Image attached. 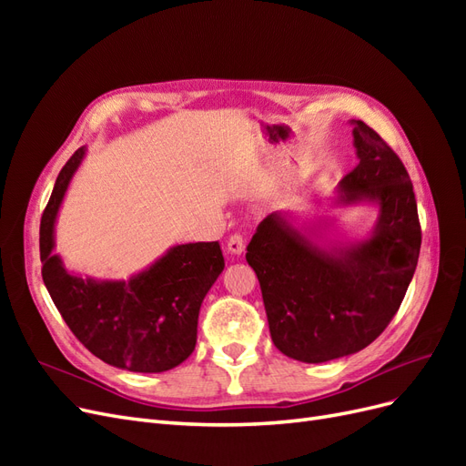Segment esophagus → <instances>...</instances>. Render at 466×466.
Instances as JSON below:
<instances>
[{
    "mask_svg": "<svg viewBox=\"0 0 466 466\" xmlns=\"http://www.w3.org/2000/svg\"><path fill=\"white\" fill-rule=\"evenodd\" d=\"M228 250L231 255H241L245 250V237L241 233H233L228 241Z\"/></svg>",
    "mask_w": 466,
    "mask_h": 466,
    "instance_id": "1",
    "label": "esophagus"
}]
</instances>
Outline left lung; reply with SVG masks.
Masks as SVG:
<instances>
[{"instance_id": "8db88e82", "label": "left lung", "mask_w": 466, "mask_h": 466, "mask_svg": "<svg viewBox=\"0 0 466 466\" xmlns=\"http://www.w3.org/2000/svg\"><path fill=\"white\" fill-rule=\"evenodd\" d=\"M354 126L360 163L340 180V190L346 204H379L370 241L329 252L272 214L247 247L272 342L305 363L370 346L397 315L418 264L421 228L412 180L383 137L361 120Z\"/></svg>"}]
</instances>
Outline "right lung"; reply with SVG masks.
Returning <instances> with one entry per match:
<instances>
[{"label": "right lung", "mask_w": 466, "mask_h": 466, "mask_svg": "<svg viewBox=\"0 0 466 466\" xmlns=\"http://www.w3.org/2000/svg\"><path fill=\"white\" fill-rule=\"evenodd\" d=\"M86 149L67 159L40 219L42 279L66 324L93 356L137 373H161L196 346L200 305L221 274L218 241L178 245L128 281H95L66 272L52 255L54 221Z\"/></svg>", "instance_id": "add662e5"}]
</instances>
